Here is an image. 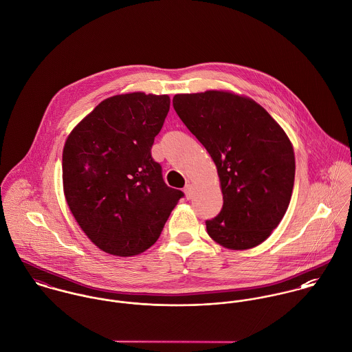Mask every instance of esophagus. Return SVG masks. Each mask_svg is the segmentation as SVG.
Here are the masks:
<instances>
[{"mask_svg":"<svg viewBox=\"0 0 352 352\" xmlns=\"http://www.w3.org/2000/svg\"><path fill=\"white\" fill-rule=\"evenodd\" d=\"M184 192H186L187 199H191V198H192V194H194V191H192V186H191V184H187V186L184 187Z\"/></svg>","mask_w":352,"mask_h":352,"instance_id":"obj_1","label":"esophagus"}]
</instances>
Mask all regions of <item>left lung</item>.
<instances>
[{"label": "left lung", "instance_id": "1", "mask_svg": "<svg viewBox=\"0 0 352 352\" xmlns=\"http://www.w3.org/2000/svg\"><path fill=\"white\" fill-rule=\"evenodd\" d=\"M173 108L217 165L223 206L206 221L229 250L261 244L292 198L296 158L290 140L257 102L221 91L176 95Z\"/></svg>", "mask_w": 352, "mask_h": 352}]
</instances>
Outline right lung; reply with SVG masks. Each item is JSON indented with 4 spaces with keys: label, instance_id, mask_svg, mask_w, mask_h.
Segmentation results:
<instances>
[{
    "label": "right lung",
    "instance_id": "right-lung-1",
    "mask_svg": "<svg viewBox=\"0 0 352 352\" xmlns=\"http://www.w3.org/2000/svg\"><path fill=\"white\" fill-rule=\"evenodd\" d=\"M170 99L142 92L100 104L70 133L62 154L66 201L101 251L135 256L158 240L184 194L151 157Z\"/></svg>",
    "mask_w": 352,
    "mask_h": 352
}]
</instances>
